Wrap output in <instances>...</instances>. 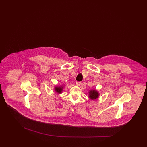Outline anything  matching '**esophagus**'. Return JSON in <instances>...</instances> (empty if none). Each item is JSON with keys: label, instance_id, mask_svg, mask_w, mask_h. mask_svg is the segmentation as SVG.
<instances>
[{"label": "esophagus", "instance_id": "34e87169", "mask_svg": "<svg viewBox=\"0 0 147 147\" xmlns=\"http://www.w3.org/2000/svg\"><path fill=\"white\" fill-rule=\"evenodd\" d=\"M76 86H80L81 84V82H79V81H77V82H76Z\"/></svg>", "mask_w": 147, "mask_h": 147}]
</instances>
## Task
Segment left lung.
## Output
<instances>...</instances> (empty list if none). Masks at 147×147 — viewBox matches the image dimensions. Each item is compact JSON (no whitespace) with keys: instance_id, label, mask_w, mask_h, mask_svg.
I'll return each mask as SVG.
<instances>
[{"instance_id":"left-lung-1","label":"left lung","mask_w":147,"mask_h":147,"mask_svg":"<svg viewBox=\"0 0 147 147\" xmlns=\"http://www.w3.org/2000/svg\"><path fill=\"white\" fill-rule=\"evenodd\" d=\"M89 98L91 100H95L98 98L99 94L96 90H90L89 92Z\"/></svg>"}]
</instances>
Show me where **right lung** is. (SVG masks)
Returning a JSON list of instances; mask_svg holds the SVG:
<instances>
[{
  "mask_svg": "<svg viewBox=\"0 0 147 147\" xmlns=\"http://www.w3.org/2000/svg\"><path fill=\"white\" fill-rule=\"evenodd\" d=\"M63 86H60V87L56 86V87H55V91L56 92L57 94H61L62 92V91H63Z\"/></svg>",
  "mask_w": 147,
  "mask_h": 147,
  "instance_id": "obj_1",
  "label": "right lung"
}]
</instances>
